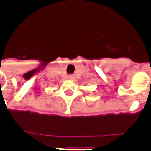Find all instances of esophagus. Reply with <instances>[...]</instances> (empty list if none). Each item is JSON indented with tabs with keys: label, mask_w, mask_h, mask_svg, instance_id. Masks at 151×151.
Listing matches in <instances>:
<instances>
[{
	"label": "esophagus",
	"mask_w": 151,
	"mask_h": 151,
	"mask_svg": "<svg viewBox=\"0 0 151 151\" xmlns=\"http://www.w3.org/2000/svg\"><path fill=\"white\" fill-rule=\"evenodd\" d=\"M74 76H73V75H69V76H68V78H69V79H71V80H73V79H74Z\"/></svg>",
	"instance_id": "1"
}]
</instances>
